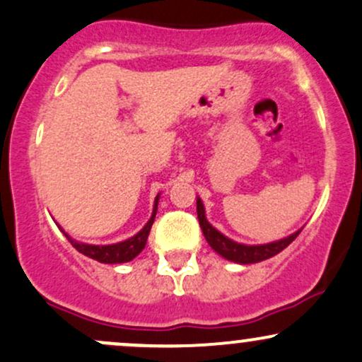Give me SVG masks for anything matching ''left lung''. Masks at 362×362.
Masks as SVG:
<instances>
[{
	"label": "left lung",
	"mask_w": 362,
	"mask_h": 362,
	"mask_svg": "<svg viewBox=\"0 0 362 362\" xmlns=\"http://www.w3.org/2000/svg\"><path fill=\"white\" fill-rule=\"evenodd\" d=\"M197 218H199V225L202 228V233H204L206 240L211 247L220 254L225 259L233 261V263L239 264H251V263H259V261L269 259V257L276 256L278 252L284 251L291 242L297 239V235L300 233V230L293 232L292 235L285 237V239L269 242V244H261V245H245L239 244V242L228 239L223 233L218 232L214 226L206 220L204 214V206H202V201L197 197Z\"/></svg>",
	"instance_id": "obj_1"
}]
</instances>
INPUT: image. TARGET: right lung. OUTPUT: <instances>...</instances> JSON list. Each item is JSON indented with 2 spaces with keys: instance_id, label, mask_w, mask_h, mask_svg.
<instances>
[{
  "instance_id": "add662e5",
  "label": "right lung",
  "mask_w": 362,
  "mask_h": 362,
  "mask_svg": "<svg viewBox=\"0 0 362 362\" xmlns=\"http://www.w3.org/2000/svg\"><path fill=\"white\" fill-rule=\"evenodd\" d=\"M158 199H160V196H158L156 201H154L153 214H151L149 221L144 225V228H142L141 232H137L134 237H130V239L118 242V244H111V245L82 244V242L74 240L70 235H66L63 230L62 232L65 233L66 239H69L70 244L74 245L78 252H82L84 256L90 257V259H96V261H99V263H106V264L129 263V261H132L134 257H136L137 254L146 247V242H148L151 226H153V223H154V216H156V211H158ZM59 228H62V226H59Z\"/></svg>"
}]
</instances>
